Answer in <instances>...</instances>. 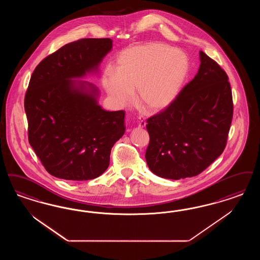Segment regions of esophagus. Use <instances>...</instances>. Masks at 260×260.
<instances>
[{
	"mask_svg": "<svg viewBox=\"0 0 260 260\" xmlns=\"http://www.w3.org/2000/svg\"><path fill=\"white\" fill-rule=\"evenodd\" d=\"M146 122L144 120H139V122H138V127H140V128H143V127H145Z\"/></svg>",
	"mask_w": 260,
	"mask_h": 260,
	"instance_id": "34e87169",
	"label": "esophagus"
}]
</instances>
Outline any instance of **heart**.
Listing matches in <instances>:
<instances>
[{
	"label": "heart",
	"instance_id": "heart-1",
	"mask_svg": "<svg viewBox=\"0 0 260 260\" xmlns=\"http://www.w3.org/2000/svg\"><path fill=\"white\" fill-rule=\"evenodd\" d=\"M188 73L184 52L161 42H147L125 49L106 71L103 86L115 106L137 101L149 112H159L176 100Z\"/></svg>",
	"mask_w": 260,
	"mask_h": 260
}]
</instances>
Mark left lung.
Masks as SVG:
<instances>
[{
	"label": "left lung",
	"instance_id": "8db88e82",
	"mask_svg": "<svg viewBox=\"0 0 260 260\" xmlns=\"http://www.w3.org/2000/svg\"><path fill=\"white\" fill-rule=\"evenodd\" d=\"M194 78L166 110L147 120L146 161L156 176H197L223 152L233 116L225 72L202 51Z\"/></svg>",
	"mask_w": 260,
	"mask_h": 260
}]
</instances>
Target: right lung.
<instances>
[{
  "mask_svg": "<svg viewBox=\"0 0 260 260\" xmlns=\"http://www.w3.org/2000/svg\"><path fill=\"white\" fill-rule=\"evenodd\" d=\"M112 49L110 39L63 45L35 69L25 95L29 143L52 176L86 181L109 166L111 149L125 134V111H106L87 74H98Z\"/></svg>",
  "mask_w": 260,
  "mask_h": 260,
  "instance_id": "add662e5",
  "label": "right lung"
}]
</instances>
